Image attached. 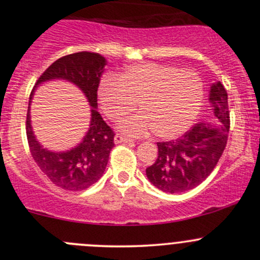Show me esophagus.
I'll use <instances>...</instances> for the list:
<instances>
[{"mask_svg":"<svg viewBox=\"0 0 260 260\" xmlns=\"http://www.w3.org/2000/svg\"><path fill=\"white\" fill-rule=\"evenodd\" d=\"M113 139H115L116 144H121V143H133V139L127 138V137L121 136V134H116Z\"/></svg>","mask_w":260,"mask_h":260,"instance_id":"esophagus-1","label":"esophagus"}]
</instances>
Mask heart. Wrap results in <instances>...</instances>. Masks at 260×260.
<instances>
[{
  "mask_svg": "<svg viewBox=\"0 0 260 260\" xmlns=\"http://www.w3.org/2000/svg\"><path fill=\"white\" fill-rule=\"evenodd\" d=\"M103 111L111 121H121L138 103L143 113L122 124L140 136L153 129L159 138L171 139L193 124L204 100V83L198 73L170 64L145 62L127 67L117 78L107 76L99 85Z\"/></svg>",
  "mask_w": 260,
  "mask_h": 260,
  "instance_id": "1",
  "label": "heart"
}]
</instances>
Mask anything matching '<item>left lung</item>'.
Segmentation results:
<instances>
[{
    "label": "left lung",
    "mask_w": 260,
    "mask_h": 260,
    "mask_svg": "<svg viewBox=\"0 0 260 260\" xmlns=\"http://www.w3.org/2000/svg\"><path fill=\"white\" fill-rule=\"evenodd\" d=\"M209 100L219 123L198 122L180 138L156 143L159 153L147 176L162 192L182 193L199 186L221 157L230 132L228 92L221 83L211 85Z\"/></svg>",
    "instance_id": "obj_1"
}]
</instances>
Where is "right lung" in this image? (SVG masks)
<instances>
[{"instance_id":"1","label":"right lung","mask_w":260,"mask_h":260,"mask_svg":"<svg viewBox=\"0 0 260 260\" xmlns=\"http://www.w3.org/2000/svg\"><path fill=\"white\" fill-rule=\"evenodd\" d=\"M105 63V58L100 53L88 51L71 53L53 62L35 83L37 86L50 79L68 80L80 88L92 107L90 128L83 142L64 153H53L39 144L31 131L29 112L26 113V138L32 159L44 175L62 189L78 192L99 181L106 169L110 151L115 147V132L95 110L98 106L100 76Z\"/></svg>"}]
</instances>
